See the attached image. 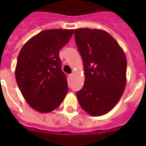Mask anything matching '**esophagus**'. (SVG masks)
<instances>
[{"label": "esophagus", "instance_id": "34e87169", "mask_svg": "<svg viewBox=\"0 0 146 146\" xmlns=\"http://www.w3.org/2000/svg\"><path fill=\"white\" fill-rule=\"evenodd\" d=\"M73 76V73H71V74H70V78H72Z\"/></svg>", "mask_w": 146, "mask_h": 146}]
</instances>
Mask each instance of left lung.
Listing matches in <instances>:
<instances>
[{
  "label": "left lung",
  "mask_w": 146,
  "mask_h": 146,
  "mask_svg": "<svg viewBox=\"0 0 146 146\" xmlns=\"http://www.w3.org/2000/svg\"><path fill=\"white\" fill-rule=\"evenodd\" d=\"M74 35L85 78L82 89L76 92L78 102L89 115H104L113 110L124 92L125 53L105 30L80 28Z\"/></svg>",
  "instance_id": "8db88e82"
}]
</instances>
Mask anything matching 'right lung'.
<instances>
[{"label":"right lung","instance_id":"obj_1","mask_svg":"<svg viewBox=\"0 0 146 146\" xmlns=\"http://www.w3.org/2000/svg\"><path fill=\"white\" fill-rule=\"evenodd\" d=\"M73 33V30L63 29L43 30L19 51L15 71L16 82L26 102L39 113L56 110L68 92L59 51Z\"/></svg>","mask_w":146,"mask_h":146}]
</instances>
